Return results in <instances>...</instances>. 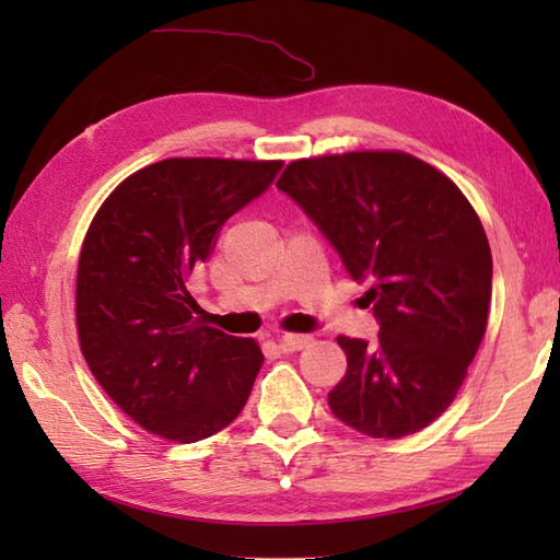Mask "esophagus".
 Instances as JSON below:
<instances>
[{
  "mask_svg": "<svg viewBox=\"0 0 560 560\" xmlns=\"http://www.w3.org/2000/svg\"><path fill=\"white\" fill-rule=\"evenodd\" d=\"M311 341H313L311 335H295V331H287V335H281V339H279L281 349L287 351V353L301 351V349H305V347H311Z\"/></svg>",
  "mask_w": 560,
  "mask_h": 560,
  "instance_id": "34e87169",
  "label": "esophagus"
}]
</instances>
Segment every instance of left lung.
Instances as JSON below:
<instances>
[{
	"label": "left lung",
	"instance_id": "left-lung-1",
	"mask_svg": "<svg viewBox=\"0 0 560 560\" xmlns=\"http://www.w3.org/2000/svg\"><path fill=\"white\" fill-rule=\"evenodd\" d=\"M277 187L337 247L380 319L377 341L337 337L347 375L329 392L339 421L371 438L419 433L443 413L486 335L493 261L462 189L407 151L299 159Z\"/></svg>",
	"mask_w": 560,
	"mask_h": 560
}]
</instances>
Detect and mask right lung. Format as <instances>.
Returning <instances> with one entry per match:
<instances>
[{
    "label": "right lung",
    "mask_w": 560,
    "mask_h": 560,
    "mask_svg": "<svg viewBox=\"0 0 560 560\" xmlns=\"http://www.w3.org/2000/svg\"><path fill=\"white\" fill-rule=\"evenodd\" d=\"M279 168L281 161L165 159L125 177L89 225L77 269L79 347L108 397L153 435L205 440L253 392L259 343L197 317L185 279Z\"/></svg>",
    "instance_id": "add662e5"
}]
</instances>
